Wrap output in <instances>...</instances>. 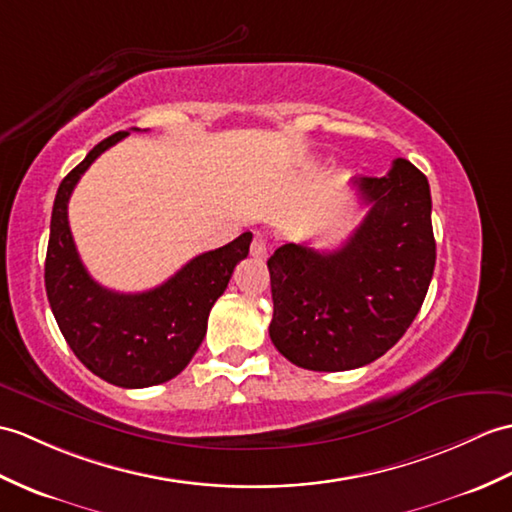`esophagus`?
<instances>
[{
    "label": "esophagus",
    "mask_w": 512,
    "mask_h": 512,
    "mask_svg": "<svg viewBox=\"0 0 512 512\" xmlns=\"http://www.w3.org/2000/svg\"><path fill=\"white\" fill-rule=\"evenodd\" d=\"M251 255L257 259H266L268 257V240L264 235H255L253 244H251Z\"/></svg>",
    "instance_id": "34e87169"
}]
</instances>
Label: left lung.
<instances>
[{"label":"left lung","instance_id":"left-lung-1","mask_svg":"<svg viewBox=\"0 0 512 512\" xmlns=\"http://www.w3.org/2000/svg\"><path fill=\"white\" fill-rule=\"evenodd\" d=\"M368 207L338 251L283 244L268 259L270 340L307 371H349L397 344L419 314L436 264L430 183L406 159L353 178Z\"/></svg>","mask_w":512,"mask_h":512}]
</instances>
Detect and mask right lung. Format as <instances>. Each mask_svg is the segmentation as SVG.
<instances>
[{"mask_svg":"<svg viewBox=\"0 0 512 512\" xmlns=\"http://www.w3.org/2000/svg\"><path fill=\"white\" fill-rule=\"evenodd\" d=\"M126 135L122 130L100 141L58 185L45 290L58 329L93 375L122 388H148L176 377L194 358L207 334L211 307L227 290L233 268L248 255L253 233L187 261L159 288L137 294L102 288L76 251L67 202L89 165Z\"/></svg>","mask_w":512,"mask_h":512,"instance_id":"1","label":"right lung"}]
</instances>
